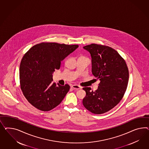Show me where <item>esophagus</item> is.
<instances>
[{
    "label": "esophagus",
    "mask_w": 149,
    "mask_h": 149,
    "mask_svg": "<svg viewBox=\"0 0 149 149\" xmlns=\"http://www.w3.org/2000/svg\"><path fill=\"white\" fill-rule=\"evenodd\" d=\"M72 87L73 89H75V90L80 89H81V88L80 86L77 85H72V87Z\"/></svg>",
    "instance_id": "1"
}]
</instances>
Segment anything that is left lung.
Instances as JSON below:
<instances>
[{
	"label": "left lung",
	"instance_id": "8db88e82",
	"mask_svg": "<svg viewBox=\"0 0 149 149\" xmlns=\"http://www.w3.org/2000/svg\"><path fill=\"white\" fill-rule=\"evenodd\" d=\"M92 57V74L100 80L98 88L86 93L82 103L91 112L100 114L114 108L124 97L128 85L129 72L125 60L108 46L91 44L84 47Z\"/></svg>",
	"mask_w": 149,
	"mask_h": 149
}]
</instances>
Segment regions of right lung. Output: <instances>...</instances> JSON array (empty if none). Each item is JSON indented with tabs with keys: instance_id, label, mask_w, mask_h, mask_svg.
<instances>
[{
	"instance_id": "obj_1",
	"label": "right lung",
	"mask_w": 149,
	"mask_h": 149,
	"mask_svg": "<svg viewBox=\"0 0 149 149\" xmlns=\"http://www.w3.org/2000/svg\"><path fill=\"white\" fill-rule=\"evenodd\" d=\"M78 45L43 42L24 54L19 67L20 89L29 102L37 109L49 111L59 105L70 86L53 82L52 73L60 68L61 62Z\"/></svg>"
}]
</instances>
